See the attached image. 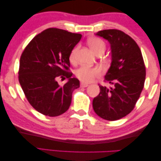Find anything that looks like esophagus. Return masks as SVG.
Instances as JSON below:
<instances>
[{"label":"esophagus","mask_w":161,"mask_h":161,"mask_svg":"<svg viewBox=\"0 0 161 161\" xmlns=\"http://www.w3.org/2000/svg\"><path fill=\"white\" fill-rule=\"evenodd\" d=\"M88 85L86 83H80V87H83V88H86V87H88Z\"/></svg>","instance_id":"esophagus-1"}]
</instances>
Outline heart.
Instances as JSON below:
<instances>
[{"instance_id":"1","label":"heart","mask_w":161,"mask_h":161,"mask_svg":"<svg viewBox=\"0 0 161 161\" xmlns=\"http://www.w3.org/2000/svg\"><path fill=\"white\" fill-rule=\"evenodd\" d=\"M88 44L90 48L96 55L103 54L105 51L106 45L101 38L93 37L88 40ZM78 51V46L73 48L69 54V60L71 63H74L76 60V54ZM75 75L81 82L89 83L93 82L96 78H98L101 75V70L98 67H88L82 65L75 70Z\"/></svg>"}]
</instances>
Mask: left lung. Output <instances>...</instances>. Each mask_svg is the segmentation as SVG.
I'll use <instances>...</instances> for the list:
<instances>
[{
    "label": "left lung",
    "mask_w": 161,
    "mask_h": 161,
    "mask_svg": "<svg viewBox=\"0 0 161 161\" xmlns=\"http://www.w3.org/2000/svg\"><path fill=\"white\" fill-rule=\"evenodd\" d=\"M96 35L108 41L111 46L112 63L104 82L112 86L99 85L100 93L93 98V108L103 119L116 120L135 108L144 87L146 65L138 44L124 32L108 29Z\"/></svg>",
    "instance_id": "1"
}]
</instances>
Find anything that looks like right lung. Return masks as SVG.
<instances>
[{
	"label": "right lung",
	"mask_w": 161,
	"mask_h": 161,
	"mask_svg": "<svg viewBox=\"0 0 161 161\" xmlns=\"http://www.w3.org/2000/svg\"><path fill=\"white\" fill-rule=\"evenodd\" d=\"M81 37L50 28L34 37L21 54L18 80L29 103L41 114L58 116L69 108L73 91L80 86L71 77L69 54ZM58 78L69 81L59 86Z\"/></svg>",
	"instance_id": "right-lung-1"
}]
</instances>
